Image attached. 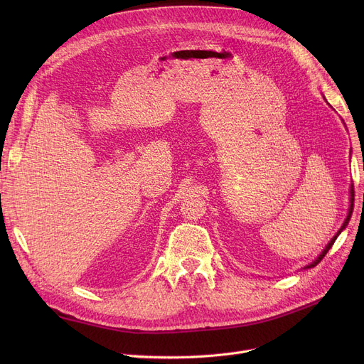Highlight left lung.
Masks as SVG:
<instances>
[{
    "mask_svg": "<svg viewBox=\"0 0 364 364\" xmlns=\"http://www.w3.org/2000/svg\"><path fill=\"white\" fill-rule=\"evenodd\" d=\"M353 206H354V187H351V205H350V213H348V217H347V220L346 221H343V224H342V227L339 228V232L336 233V236H333V239L329 242V245L326 246V247H324V250H323V252L318 255V258L313 262V264H310L309 265V269H311V267H314V265H317L323 258H324V255H326L328 252H329V250H331V247H332V245L335 243V240H336V237L339 236V233L343 230V228H346L347 227V224H348V221H350V218H351V214H353Z\"/></svg>",
    "mask_w": 364,
    "mask_h": 364,
    "instance_id": "1",
    "label": "left lung"
}]
</instances>
